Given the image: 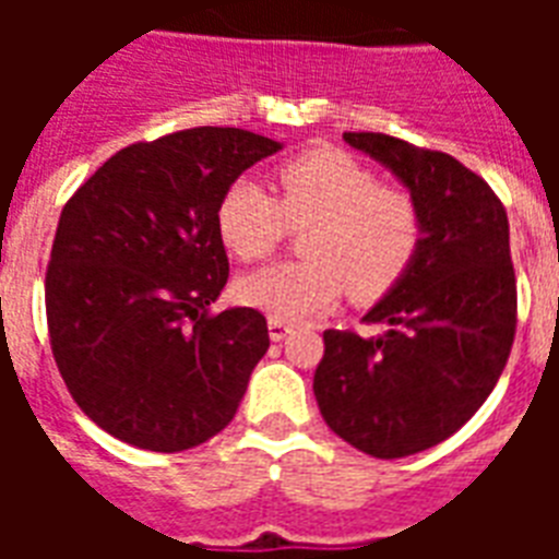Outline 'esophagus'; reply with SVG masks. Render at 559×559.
<instances>
[{"mask_svg":"<svg viewBox=\"0 0 559 559\" xmlns=\"http://www.w3.org/2000/svg\"><path fill=\"white\" fill-rule=\"evenodd\" d=\"M293 331V324L281 322V319H270V340L272 342H284Z\"/></svg>","mask_w":559,"mask_h":559,"instance_id":"obj_1","label":"esophagus"}]
</instances>
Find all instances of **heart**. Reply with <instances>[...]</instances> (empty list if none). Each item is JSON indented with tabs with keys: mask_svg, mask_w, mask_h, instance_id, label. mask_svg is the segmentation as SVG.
Segmentation results:
<instances>
[{
	"mask_svg": "<svg viewBox=\"0 0 559 559\" xmlns=\"http://www.w3.org/2000/svg\"><path fill=\"white\" fill-rule=\"evenodd\" d=\"M311 223L298 249L305 261L270 263L235 281L237 301L281 322H301L340 305L345 289L377 301L415 261L420 214L403 188L380 186L340 147H316L278 168V197L252 177L219 193L217 235L240 261L272 252L287 223Z\"/></svg>",
	"mask_w": 559,
	"mask_h": 559,
	"instance_id": "heart-1",
	"label": "heart"
}]
</instances>
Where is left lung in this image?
Masks as SVG:
<instances>
[{"mask_svg": "<svg viewBox=\"0 0 559 559\" xmlns=\"http://www.w3.org/2000/svg\"><path fill=\"white\" fill-rule=\"evenodd\" d=\"M406 188L420 243L406 275L366 313L380 336L324 331L313 394L324 424L373 459L447 441L476 415L516 331L508 214L485 179L447 153L385 133H345Z\"/></svg>", "mask_w": 559, "mask_h": 559, "instance_id": "1", "label": "left lung"}]
</instances>
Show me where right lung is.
I'll use <instances>...</instances> for the list:
<instances>
[{
	"label": "right lung",
	"mask_w": 559,
	"mask_h": 559,
	"mask_svg": "<svg viewBox=\"0 0 559 559\" xmlns=\"http://www.w3.org/2000/svg\"><path fill=\"white\" fill-rule=\"evenodd\" d=\"M281 147L193 127L118 151L66 202L48 336L74 403L118 441L182 452L235 417L270 331L252 307L209 313L228 281L214 214L228 182Z\"/></svg>",
	"instance_id": "add662e5"
}]
</instances>
